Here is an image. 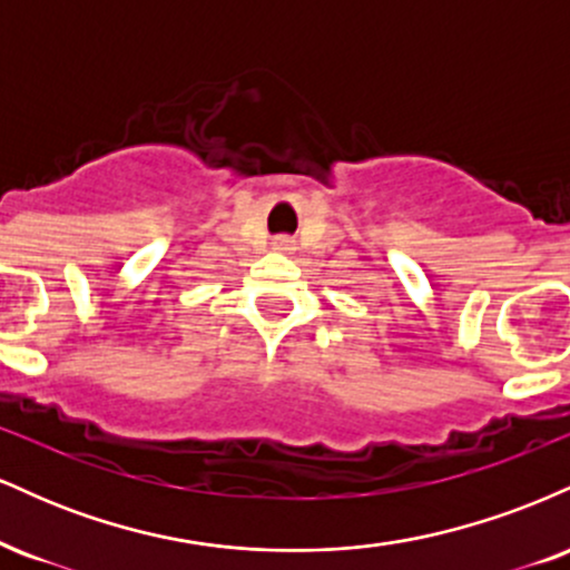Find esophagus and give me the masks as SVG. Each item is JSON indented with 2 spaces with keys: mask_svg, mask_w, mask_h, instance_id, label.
Wrapping results in <instances>:
<instances>
[{
  "mask_svg": "<svg viewBox=\"0 0 570 570\" xmlns=\"http://www.w3.org/2000/svg\"><path fill=\"white\" fill-rule=\"evenodd\" d=\"M273 246H276L278 252H292V248H294L289 238H276V240H273Z\"/></svg>",
  "mask_w": 570,
  "mask_h": 570,
  "instance_id": "1",
  "label": "esophagus"
}]
</instances>
